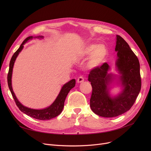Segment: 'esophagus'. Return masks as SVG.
Segmentation results:
<instances>
[{
  "label": "esophagus",
  "instance_id": "1",
  "mask_svg": "<svg viewBox=\"0 0 151 151\" xmlns=\"http://www.w3.org/2000/svg\"><path fill=\"white\" fill-rule=\"evenodd\" d=\"M84 81V78H83V76H80V77H79V78H78V80H77V82H78V83H82V82H83Z\"/></svg>",
  "mask_w": 151,
  "mask_h": 151
}]
</instances>
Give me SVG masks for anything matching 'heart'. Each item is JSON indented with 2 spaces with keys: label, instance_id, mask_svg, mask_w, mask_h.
I'll list each match as a JSON object with an SVG mask.
<instances>
[{
  "label": "heart",
  "instance_id": "obj_1",
  "mask_svg": "<svg viewBox=\"0 0 151 151\" xmlns=\"http://www.w3.org/2000/svg\"><path fill=\"white\" fill-rule=\"evenodd\" d=\"M108 53V48L105 45L101 44L97 46L96 44H91L83 50L81 55L84 58L90 55L88 66L90 68H94L99 67L105 61Z\"/></svg>",
  "mask_w": 151,
  "mask_h": 151
}]
</instances>
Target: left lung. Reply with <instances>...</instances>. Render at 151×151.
<instances>
[{"instance_id":"8db88e82","label":"left lung","mask_w":151,"mask_h":151,"mask_svg":"<svg viewBox=\"0 0 151 151\" xmlns=\"http://www.w3.org/2000/svg\"><path fill=\"white\" fill-rule=\"evenodd\" d=\"M115 51L117 52L116 63L121 74L119 79L123 87L122 92L114 98L109 95L108 86L113 75L108 74L109 66L105 62L90 71L88 81L92 92L90 106L92 111L100 116L113 117L129 111L135 101L141 88L139 62L129 44L121 36L116 35Z\"/></svg>"}]
</instances>
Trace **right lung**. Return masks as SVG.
<instances>
[{"label":"right lung","mask_w":151,"mask_h":151,"mask_svg":"<svg viewBox=\"0 0 151 151\" xmlns=\"http://www.w3.org/2000/svg\"><path fill=\"white\" fill-rule=\"evenodd\" d=\"M37 37L38 38H43L42 36H39ZM32 38H33V37H32V36L26 38L23 41V42L19 46L18 50L16 51L14 53V54L13 55V56L10 62L9 70V73H8V76H7L8 85H9V88L12 93L13 99L14 100L16 105H17V106L19 108V109L21 111L22 113H25L26 114H27L32 117L37 119L50 120L55 117L58 116V115H59L61 113L63 109V106H64V102H65V100L66 99L67 94L68 93V92H70V91L71 89L74 88L75 86L76 81H75V79H73V80H70L69 82H68L67 83L63 85L60 90L59 94L58 95V97L53 102V104L51 105H50L49 107H47L46 108H45L43 109H30V108H29L24 106H23L21 104V103L18 101V100L17 99V97H16L13 91L12 86V71H13V68L14 61H15L16 59H17L19 53L22 50L23 47H24L23 45H24L29 40L32 39Z\"/></svg>","instance_id":"1"}]
</instances>
